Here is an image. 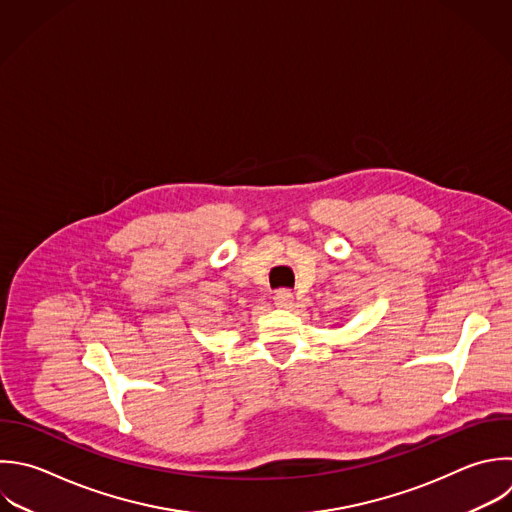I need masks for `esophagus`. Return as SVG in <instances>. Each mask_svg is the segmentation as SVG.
Masks as SVG:
<instances>
[{
    "label": "esophagus",
    "instance_id": "1",
    "mask_svg": "<svg viewBox=\"0 0 512 512\" xmlns=\"http://www.w3.org/2000/svg\"><path fill=\"white\" fill-rule=\"evenodd\" d=\"M274 304H276L278 308H292V304H294L292 292H290V290H278L276 296H274Z\"/></svg>",
    "mask_w": 512,
    "mask_h": 512
}]
</instances>
